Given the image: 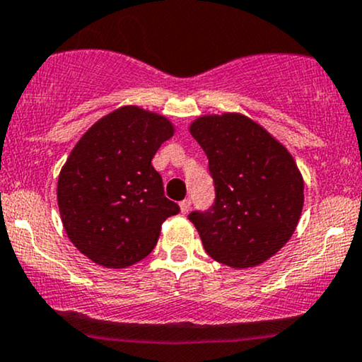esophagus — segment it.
<instances>
[{
    "label": "esophagus",
    "instance_id": "obj_1",
    "mask_svg": "<svg viewBox=\"0 0 362 362\" xmlns=\"http://www.w3.org/2000/svg\"><path fill=\"white\" fill-rule=\"evenodd\" d=\"M190 205H192L190 199H185V200H182V202H180V212H182V214H189V210H190Z\"/></svg>",
    "mask_w": 362,
    "mask_h": 362
}]
</instances>
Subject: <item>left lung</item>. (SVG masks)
I'll list each match as a JSON object with an SVG mask.
<instances>
[{
	"label": "left lung",
	"instance_id": "left-lung-1",
	"mask_svg": "<svg viewBox=\"0 0 362 362\" xmlns=\"http://www.w3.org/2000/svg\"><path fill=\"white\" fill-rule=\"evenodd\" d=\"M209 158L215 204L192 212L204 249L234 269L264 264L289 242L304 207V178L272 134L244 113L197 117L189 127Z\"/></svg>",
	"mask_w": 362,
	"mask_h": 362
}]
</instances>
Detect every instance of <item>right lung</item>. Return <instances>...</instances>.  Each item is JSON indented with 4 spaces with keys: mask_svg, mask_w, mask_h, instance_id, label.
Here are the masks:
<instances>
[{
    "mask_svg": "<svg viewBox=\"0 0 362 362\" xmlns=\"http://www.w3.org/2000/svg\"><path fill=\"white\" fill-rule=\"evenodd\" d=\"M175 125L165 115L125 105L81 135L58 175L63 228L91 262L130 267L157 245L162 223L180 207L163 195L152 158Z\"/></svg>",
    "mask_w": 362,
    "mask_h": 362,
    "instance_id": "1",
    "label": "right lung"
}]
</instances>
